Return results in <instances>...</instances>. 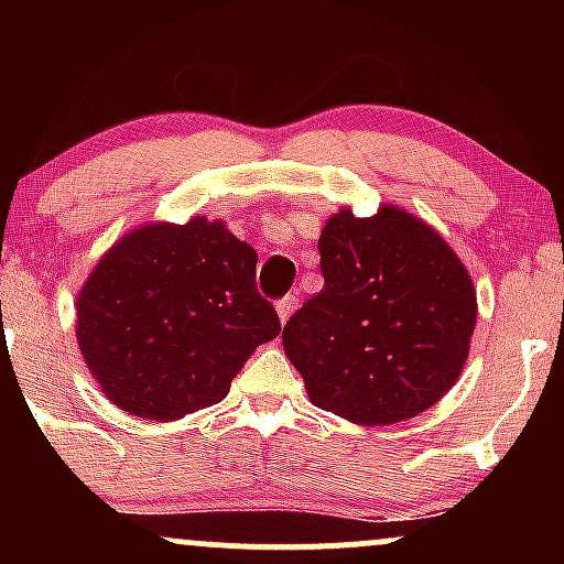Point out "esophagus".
Listing matches in <instances>:
<instances>
[{
	"mask_svg": "<svg viewBox=\"0 0 564 564\" xmlns=\"http://www.w3.org/2000/svg\"><path fill=\"white\" fill-rule=\"evenodd\" d=\"M296 304H300V300H296L294 294H286L281 296V300L275 302V310H278V318H281V323H286L291 318V313L296 310Z\"/></svg>",
	"mask_w": 564,
	"mask_h": 564,
	"instance_id": "obj_1",
	"label": "esophagus"
}]
</instances>
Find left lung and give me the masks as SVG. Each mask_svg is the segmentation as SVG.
<instances>
[{
  "label": "left lung",
  "mask_w": 564,
  "mask_h": 564,
  "mask_svg": "<svg viewBox=\"0 0 564 564\" xmlns=\"http://www.w3.org/2000/svg\"><path fill=\"white\" fill-rule=\"evenodd\" d=\"M323 289L283 326L310 400L355 424H394L456 384L477 321L471 278L422 219L341 209L318 238Z\"/></svg>",
  "instance_id": "obj_1"
}]
</instances>
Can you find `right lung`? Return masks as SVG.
<instances>
[{"mask_svg":"<svg viewBox=\"0 0 564 564\" xmlns=\"http://www.w3.org/2000/svg\"><path fill=\"white\" fill-rule=\"evenodd\" d=\"M76 310L97 384L121 411L153 422L219 403L249 355L281 334L257 291V251L204 217L127 232Z\"/></svg>","mask_w":564,"mask_h":564,"instance_id":"1","label":"right lung"}]
</instances>
